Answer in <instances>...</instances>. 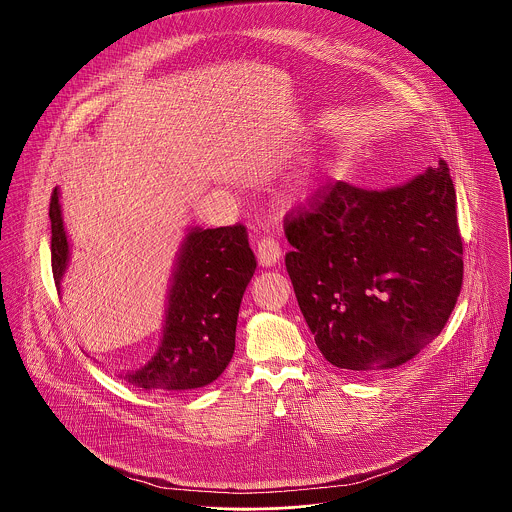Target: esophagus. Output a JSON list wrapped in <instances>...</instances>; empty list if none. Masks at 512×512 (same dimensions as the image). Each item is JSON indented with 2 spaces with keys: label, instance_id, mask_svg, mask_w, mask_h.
I'll return each mask as SVG.
<instances>
[{
  "label": "esophagus",
  "instance_id": "esophagus-1",
  "mask_svg": "<svg viewBox=\"0 0 512 512\" xmlns=\"http://www.w3.org/2000/svg\"><path fill=\"white\" fill-rule=\"evenodd\" d=\"M256 256H258V262L262 268H270L274 264L280 262L282 258V246L276 238L272 236H264L258 240V246H256Z\"/></svg>",
  "mask_w": 512,
  "mask_h": 512
}]
</instances>
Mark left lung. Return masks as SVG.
Here are the masks:
<instances>
[{"instance_id":"8db88e82","label":"left lung","mask_w":512,"mask_h":512,"mask_svg":"<svg viewBox=\"0 0 512 512\" xmlns=\"http://www.w3.org/2000/svg\"><path fill=\"white\" fill-rule=\"evenodd\" d=\"M284 228L293 292L331 365H404L445 327L463 284V242L443 159L386 191L329 183Z\"/></svg>"}]
</instances>
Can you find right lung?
<instances>
[{
	"instance_id": "add662e5",
	"label": "right lung",
	"mask_w": 512,
	"mask_h": 512,
	"mask_svg": "<svg viewBox=\"0 0 512 512\" xmlns=\"http://www.w3.org/2000/svg\"><path fill=\"white\" fill-rule=\"evenodd\" d=\"M49 219L53 278L61 292L69 240L59 189L51 195ZM254 272L244 224L191 228L175 262L161 345L147 365L128 370L124 380L159 392L195 390L217 380L232 359L240 301Z\"/></svg>"
}]
</instances>
